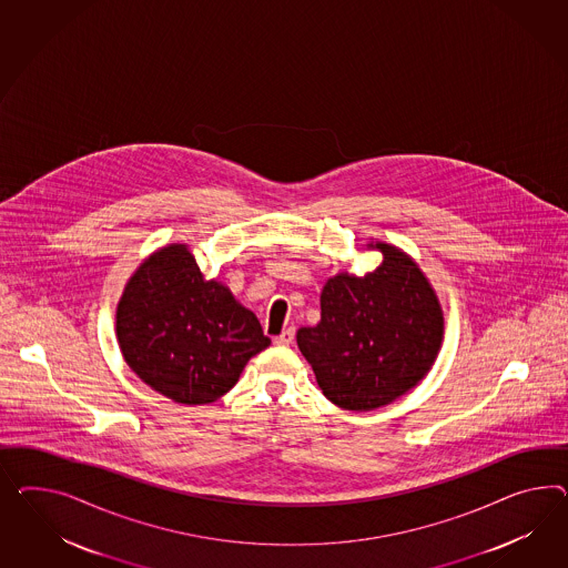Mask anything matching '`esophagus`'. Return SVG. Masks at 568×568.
<instances>
[{
    "instance_id": "esophagus-1",
    "label": "esophagus",
    "mask_w": 568,
    "mask_h": 568,
    "mask_svg": "<svg viewBox=\"0 0 568 568\" xmlns=\"http://www.w3.org/2000/svg\"><path fill=\"white\" fill-rule=\"evenodd\" d=\"M293 338H295V328H285V331L275 338V343L276 345L287 347V345H292Z\"/></svg>"
}]
</instances>
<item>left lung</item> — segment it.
<instances>
[{
    "instance_id": "8db88e82",
    "label": "left lung",
    "mask_w": 568,
    "mask_h": 568,
    "mask_svg": "<svg viewBox=\"0 0 568 568\" xmlns=\"http://www.w3.org/2000/svg\"><path fill=\"white\" fill-rule=\"evenodd\" d=\"M383 262L364 276L338 273L321 293V323L297 347L324 397L349 412L388 405L424 381L443 345V307L412 256L376 242Z\"/></svg>"
}]
</instances>
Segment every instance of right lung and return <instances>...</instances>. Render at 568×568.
Wrapping results in <instances>:
<instances>
[{
	"label": "right lung",
	"instance_id": "obj_1",
	"mask_svg": "<svg viewBox=\"0 0 568 568\" xmlns=\"http://www.w3.org/2000/svg\"><path fill=\"white\" fill-rule=\"evenodd\" d=\"M123 359L163 397L204 405L230 393L271 345L221 281H206L185 244L153 252L130 276L115 312Z\"/></svg>",
	"mask_w": 568,
	"mask_h": 568
}]
</instances>
